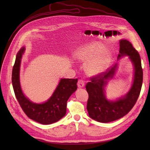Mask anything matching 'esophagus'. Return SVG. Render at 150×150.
<instances>
[{"label":"esophagus","mask_w":150,"mask_h":150,"mask_svg":"<svg viewBox=\"0 0 150 150\" xmlns=\"http://www.w3.org/2000/svg\"><path fill=\"white\" fill-rule=\"evenodd\" d=\"M78 87L79 88H83L84 86V81L83 80H79L78 82Z\"/></svg>","instance_id":"esophagus-1"}]
</instances>
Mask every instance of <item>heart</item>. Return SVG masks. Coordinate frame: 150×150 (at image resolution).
<instances>
[{
	"mask_svg": "<svg viewBox=\"0 0 150 150\" xmlns=\"http://www.w3.org/2000/svg\"><path fill=\"white\" fill-rule=\"evenodd\" d=\"M105 49L97 43L86 44L75 54V57L81 61H87L86 69L90 75H97L106 69L109 56L108 53H103Z\"/></svg>",
	"mask_w": 150,
	"mask_h": 150,
	"instance_id": "1",
	"label": "heart"
}]
</instances>
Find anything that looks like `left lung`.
Listing matches in <instances>:
<instances>
[{
    "label": "left lung",
    "mask_w": 150,
    "mask_h": 150,
    "mask_svg": "<svg viewBox=\"0 0 150 150\" xmlns=\"http://www.w3.org/2000/svg\"><path fill=\"white\" fill-rule=\"evenodd\" d=\"M119 43L118 60L128 56L134 70L133 83L128 93L115 100H109L106 97L105 88L115 74L117 63L106 72L92 77L91 81L86 86L89 94L87 103L89 115L91 119L101 123L115 121L127 115L136 103L142 85L143 70L138 52L127 39H121Z\"/></svg>",
    "instance_id": "1"
}]
</instances>
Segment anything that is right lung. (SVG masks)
Returning a JSON list of instances; mask_svg holds the SVG:
<instances>
[{"mask_svg":"<svg viewBox=\"0 0 150 150\" xmlns=\"http://www.w3.org/2000/svg\"><path fill=\"white\" fill-rule=\"evenodd\" d=\"M25 49L23 47L18 52L12 71V84L16 97L23 111L30 119L43 125L57 122L66 115L67 101L77 89L78 79L61 78L47 101L39 104L31 101L23 94L19 80L21 58Z\"/></svg>","mask_w":150,"mask_h":150,"instance_id":"right-lung-1","label":"right lung"}]
</instances>
